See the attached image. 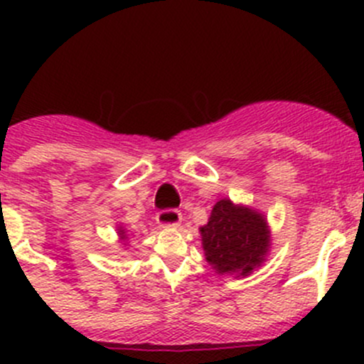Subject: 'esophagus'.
I'll return each instance as SVG.
<instances>
[{"instance_id": "obj_1", "label": "esophagus", "mask_w": 364, "mask_h": 364, "mask_svg": "<svg viewBox=\"0 0 364 364\" xmlns=\"http://www.w3.org/2000/svg\"><path fill=\"white\" fill-rule=\"evenodd\" d=\"M156 222L161 227H178L181 223V213L178 209H161L156 213Z\"/></svg>"}]
</instances>
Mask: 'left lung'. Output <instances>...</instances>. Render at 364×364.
Instances as JSON below:
<instances>
[{"label": "left lung", "mask_w": 364, "mask_h": 364, "mask_svg": "<svg viewBox=\"0 0 364 364\" xmlns=\"http://www.w3.org/2000/svg\"><path fill=\"white\" fill-rule=\"evenodd\" d=\"M205 259L218 273H250L269 250V230L260 213L229 199L215 204L200 229Z\"/></svg>", "instance_id": "obj_1"}]
</instances>
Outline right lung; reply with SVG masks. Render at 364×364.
Masks as SVG:
<instances>
[{
  "label": "right lung",
  "instance_id": "1",
  "mask_svg": "<svg viewBox=\"0 0 364 364\" xmlns=\"http://www.w3.org/2000/svg\"><path fill=\"white\" fill-rule=\"evenodd\" d=\"M117 230H119V234H121V237H124V230H123V229H117Z\"/></svg>",
  "mask_w": 364,
  "mask_h": 364
}]
</instances>
